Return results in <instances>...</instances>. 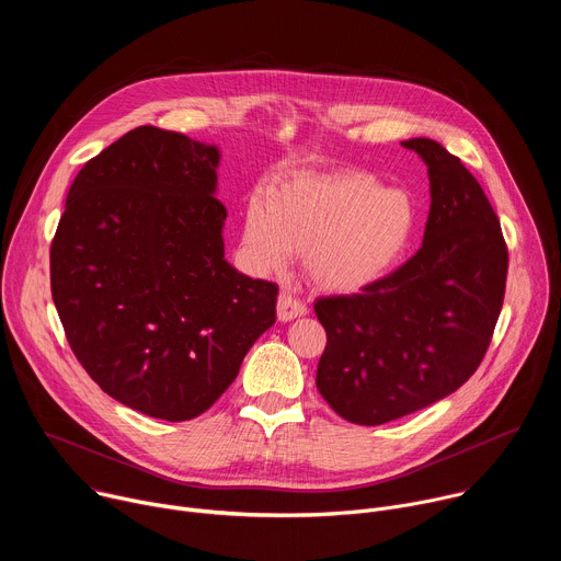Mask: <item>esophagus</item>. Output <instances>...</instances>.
Segmentation results:
<instances>
[{"label": "esophagus", "instance_id": "34e87169", "mask_svg": "<svg viewBox=\"0 0 561 561\" xmlns=\"http://www.w3.org/2000/svg\"><path fill=\"white\" fill-rule=\"evenodd\" d=\"M306 312H308V308H306L304 301H299L290 293H282L279 295V299H277V317H279V322H290V319L304 317Z\"/></svg>", "mask_w": 561, "mask_h": 561}]
</instances>
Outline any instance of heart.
Wrapping results in <instances>:
<instances>
[{"label":"heart","mask_w":561,"mask_h":561,"mask_svg":"<svg viewBox=\"0 0 561 561\" xmlns=\"http://www.w3.org/2000/svg\"><path fill=\"white\" fill-rule=\"evenodd\" d=\"M417 206L357 171L301 175L244 210L242 244L260 271H279L304 255L308 277L329 293H355L388 275L409 251Z\"/></svg>","instance_id":"obj_1"}]
</instances>
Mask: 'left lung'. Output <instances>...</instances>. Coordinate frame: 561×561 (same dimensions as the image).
Listing matches in <instances>:
<instances>
[{"label": "left lung", "mask_w": 561, "mask_h": 561, "mask_svg": "<svg viewBox=\"0 0 561 561\" xmlns=\"http://www.w3.org/2000/svg\"><path fill=\"white\" fill-rule=\"evenodd\" d=\"M402 144L431 178L422 249L362 293L314 301L327 331L317 390L359 426L426 409L466 383L489 351L506 293L508 249L482 186L435 139Z\"/></svg>", "instance_id": "1"}]
</instances>
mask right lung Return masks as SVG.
Masks as SVG:
<instances>
[{"instance_id": "right-lung-1", "label": "right lung", "mask_w": 561, "mask_h": 561, "mask_svg": "<svg viewBox=\"0 0 561 561\" xmlns=\"http://www.w3.org/2000/svg\"><path fill=\"white\" fill-rule=\"evenodd\" d=\"M219 152L139 126L77 173L50 244L66 340L93 381L144 415L186 422L275 324L277 284L224 260Z\"/></svg>"}]
</instances>
